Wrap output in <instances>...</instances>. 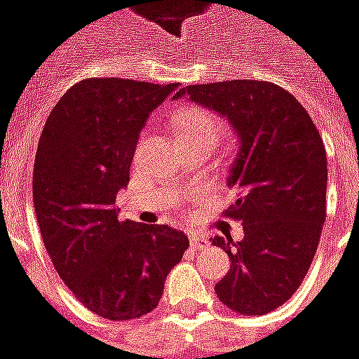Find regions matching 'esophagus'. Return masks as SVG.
I'll return each instance as SVG.
<instances>
[{"label": "esophagus", "mask_w": 359, "mask_h": 359, "mask_svg": "<svg viewBox=\"0 0 359 359\" xmlns=\"http://www.w3.org/2000/svg\"><path fill=\"white\" fill-rule=\"evenodd\" d=\"M189 243H191V247L196 249V251H199V249H205L209 245L208 237H203V235H199V233H191L189 235Z\"/></svg>", "instance_id": "esophagus-1"}]
</instances>
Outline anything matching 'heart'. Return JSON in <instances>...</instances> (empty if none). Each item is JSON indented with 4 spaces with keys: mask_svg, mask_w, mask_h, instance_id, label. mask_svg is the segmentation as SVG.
I'll return each instance as SVG.
<instances>
[{
    "mask_svg": "<svg viewBox=\"0 0 359 359\" xmlns=\"http://www.w3.org/2000/svg\"><path fill=\"white\" fill-rule=\"evenodd\" d=\"M175 134L177 136H187V134H196V136H211L213 140H217L225 132V124L215 118L208 110L201 108H185L177 112L175 118Z\"/></svg>",
    "mask_w": 359,
    "mask_h": 359,
    "instance_id": "obj_1",
    "label": "heart"
}]
</instances>
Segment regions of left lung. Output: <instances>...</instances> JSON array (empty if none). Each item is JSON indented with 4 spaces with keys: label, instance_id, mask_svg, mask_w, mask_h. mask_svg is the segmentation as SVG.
Instances as JSON below:
<instances>
[{
    "label": "left lung",
    "instance_id": "1",
    "mask_svg": "<svg viewBox=\"0 0 359 359\" xmlns=\"http://www.w3.org/2000/svg\"><path fill=\"white\" fill-rule=\"evenodd\" d=\"M185 95L229 118L241 138L229 175L237 199L223 217L241 221L245 239H211L231 261L215 292L233 312L263 316L297 292L318 249L328 184L324 142L306 108L278 84H189L174 98Z\"/></svg>",
    "mask_w": 359,
    "mask_h": 359
}]
</instances>
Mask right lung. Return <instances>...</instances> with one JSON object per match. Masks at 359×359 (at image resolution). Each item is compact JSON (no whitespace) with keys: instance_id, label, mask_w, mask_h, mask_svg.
Wrapping results in <instances>:
<instances>
[{"instance_id":"obj_1","label":"right lung","mask_w":359,"mask_h":359,"mask_svg":"<svg viewBox=\"0 0 359 359\" xmlns=\"http://www.w3.org/2000/svg\"><path fill=\"white\" fill-rule=\"evenodd\" d=\"M174 84L84 79L50 110L33 165V203L53 266L79 302L108 320L142 318L189 239L168 225L120 221L116 194L146 118Z\"/></svg>"}]
</instances>
